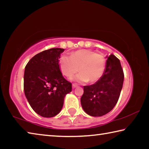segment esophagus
Instances as JSON below:
<instances>
[{
    "label": "esophagus",
    "mask_w": 149,
    "mask_h": 149,
    "mask_svg": "<svg viewBox=\"0 0 149 149\" xmlns=\"http://www.w3.org/2000/svg\"><path fill=\"white\" fill-rule=\"evenodd\" d=\"M75 87H77V85L75 84H72V88H73V89H75Z\"/></svg>",
    "instance_id": "esophagus-1"
}]
</instances>
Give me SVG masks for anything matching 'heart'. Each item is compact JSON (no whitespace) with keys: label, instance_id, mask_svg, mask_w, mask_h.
Listing matches in <instances>:
<instances>
[{"label":"heart","instance_id":"b5f03b06","mask_svg":"<svg viewBox=\"0 0 149 149\" xmlns=\"http://www.w3.org/2000/svg\"><path fill=\"white\" fill-rule=\"evenodd\" d=\"M60 71L66 77L80 73L70 80L83 84L95 83L102 77L106 68V59L102 54L87 50H79L73 52L70 57L62 56L59 60ZM79 68L78 69V68Z\"/></svg>","mask_w":149,"mask_h":149}]
</instances>
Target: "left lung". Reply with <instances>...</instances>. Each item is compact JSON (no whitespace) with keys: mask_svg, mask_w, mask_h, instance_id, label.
Here are the masks:
<instances>
[{"mask_svg":"<svg viewBox=\"0 0 149 149\" xmlns=\"http://www.w3.org/2000/svg\"><path fill=\"white\" fill-rule=\"evenodd\" d=\"M123 79L120 61L110 54L107 57L102 77L93 85L84 87L81 104L85 112L91 116L99 117L110 112L119 99Z\"/></svg>","mask_w":149,"mask_h":149,"instance_id":"obj_1","label":"left lung"}]
</instances>
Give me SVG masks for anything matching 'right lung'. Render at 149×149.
<instances>
[{
    "instance_id": "obj_1",
    "label": "right lung",
    "mask_w": 149,
    "mask_h": 149,
    "mask_svg": "<svg viewBox=\"0 0 149 149\" xmlns=\"http://www.w3.org/2000/svg\"><path fill=\"white\" fill-rule=\"evenodd\" d=\"M64 49L53 48L34 56L25 68L24 88L29 105L37 114L51 118L61 111L72 84L60 71L59 59Z\"/></svg>"
}]
</instances>
